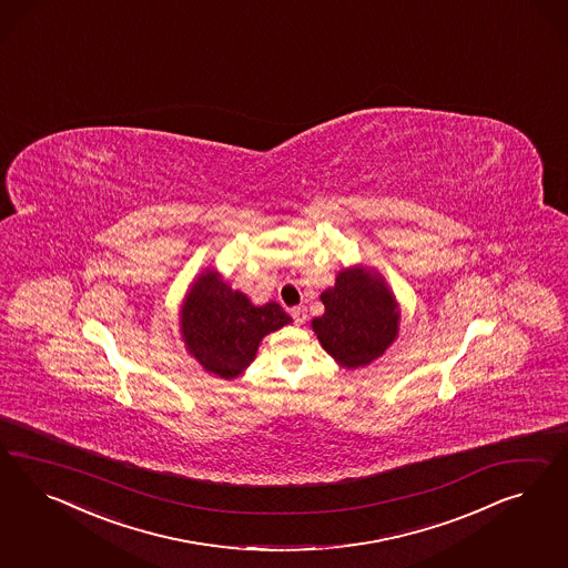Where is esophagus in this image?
Wrapping results in <instances>:
<instances>
[{
	"mask_svg": "<svg viewBox=\"0 0 568 568\" xmlns=\"http://www.w3.org/2000/svg\"><path fill=\"white\" fill-rule=\"evenodd\" d=\"M292 316L295 325H304V321L308 316V310H306V306H295V308H292Z\"/></svg>",
	"mask_w": 568,
	"mask_h": 568,
	"instance_id": "obj_1",
	"label": "esophagus"
}]
</instances>
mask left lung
Listing matches in <instances>:
<instances>
[{
    "mask_svg": "<svg viewBox=\"0 0 568 568\" xmlns=\"http://www.w3.org/2000/svg\"><path fill=\"white\" fill-rule=\"evenodd\" d=\"M325 314L312 318V331L328 356L345 371L378 361L399 333L396 295L377 268L354 264L342 268L335 285L321 293Z\"/></svg>",
    "mask_w": 568,
    "mask_h": 568,
    "instance_id": "1",
    "label": "left lung"
}]
</instances>
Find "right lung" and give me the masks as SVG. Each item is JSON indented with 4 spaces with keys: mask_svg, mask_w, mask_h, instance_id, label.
I'll use <instances>...</instances> for the list:
<instances>
[{
    "mask_svg": "<svg viewBox=\"0 0 568 568\" xmlns=\"http://www.w3.org/2000/svg\"><path fill=\"white\" fill-rule=\"evenodd\" d=\"M290 323L292 316L276 302L256 306L210 266L191 281L179 312L187 354L210 375L229 381L245 373L268 333Z\"/></svg>",
    "mask_w": 568,
    "mask_h": 568,
    "instance_id": "obj_1",
    "label": "right lung"
}]
</instances>
